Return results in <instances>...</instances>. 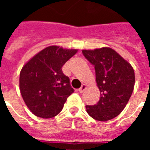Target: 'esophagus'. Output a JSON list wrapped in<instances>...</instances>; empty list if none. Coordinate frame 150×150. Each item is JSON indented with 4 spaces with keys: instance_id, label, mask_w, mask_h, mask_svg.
Here are the masks:
<instances>
[{
    "instance_id": "obj_1",
    "label": "esophagus",
    "mask_w": 150,
    "mask_h": 150,
    "mask_svg": "<svg viewBox=\"0 0 150 150\" xmlns=\"http://www.w3.org/2000/svg\"><path fill=\"white\" fill-rule=\"evenodd\" d=\"M86 89H87V86H86L85 84H83L81 86V88L79 89V91L80 93H82V92H83Z\"/></svg>"
}]
</instances>
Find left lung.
<instances>
[{
  "label": "left lung",
  "instance_id": "obj_1",
  "mask_svg": "<svg viewBox=\"0 0 150 150\" xmlns=\"http://www.w3.org/2000/svg\"><path fill=\"white\" fill-rule=\"evenodd\" d=\"M82 53L95 67L96 80L100 91L97 104L86 106L87 112L99 121L113 119L125 108L132 93L135 83L133 68L108 47L83 50Z\"/></svg>",
  "mask_w": 150,
  "mask_h": 150
}]
</instances>
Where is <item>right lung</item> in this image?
Listing matches in <instances>:
<instances>
[{
    "mask_svg": "<svg viewBox=\"0 0 150 150\" xmlns=\"http://www.w3.org/2000/svg\"><path fill=\"white\" fill-rule=\"evenodd\" d=\"M77 50L48 46L25 63L20 73V91L29 109L35 116L51 118L62 111L74 92L62 66Z\"/></svg>",
    "mask_w": 150,
    "mask_h": 150,
    "instance_id": "right-lung-1",
    "label": "right lung"
}]
</instances>
